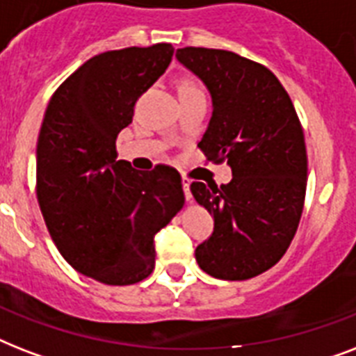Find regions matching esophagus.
<instances>
[{
    "mask_svg": "<svg viewBox=\"0 0 356 356\" xmlns=\"http://www.w3.org/2000/svg\"><path fill=\"white\" fill-rule=\"evenodd\" d=\"M183 190H184V197H186V201L192 200V192H190V181L186 177H183Z\"/></svg>",
    "mask_w": 356,
    "mask_h": 356,
    "instance_id": "obj_1",
    "label": "esophagus"
}]
</instances>
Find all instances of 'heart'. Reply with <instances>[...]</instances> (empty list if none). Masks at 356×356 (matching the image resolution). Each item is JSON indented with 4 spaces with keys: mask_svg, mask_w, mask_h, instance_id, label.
<instances>
[{
    "mask_svg": "<svg viewBox=\"0 0 356 356\" xmlns=\"http://www.w3.org/2000/svg\"><path fill=\"white\" fill-rule=\"evenodd\" d=\"M179 94L181 96H190V94H203V92H201V88L195 85L194 81L184 79L179 83Z\"/></svg>",
    "mask_w": 356,
    "mask_h": 356,
    "instance_id": "1",
    "label": "heart"
}]
</instances>
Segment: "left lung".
Masks as SVG:
<instances>
[{"label":"left lung","instance_id":"left-lung-1","mask_svg":"<svg viewBox=\"0 0 356 356\" xmlns=\"http://www.w3.org/2000/svg\"><path fill=\"white\" fill-rule=\"evenodd\" d=\"M175 57L212 96L200 149L233 170L222 186L190 184L214 218L195 260L216 279L245 281L275 266L298 231L307 192L303 127L288 92L262 64L209 47H183Z\"/></svg>","mask_w":356,"mask_h":356}]
</instances>
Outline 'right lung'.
Here are the masks:
<instances>
[{
    "mask_svg": "<svg viewBox=\"0 0 356 356\" xmlns=\"http://www.w3.org/2000/svg\"><path fill=\"white\" fill-rule=\"evenodd\" d=\"M172 44L99 53L49 99L36 144V200L68 264L94 281L134 284L155 268V234L184 205L181 175L116 161L134 103L168 64Z\"/></svg>",
    "mask_w": 356,
    "mask_h": 356,
    "instance_id": "right-lung-1",
    "label": "right lung"
}]
</instances>
